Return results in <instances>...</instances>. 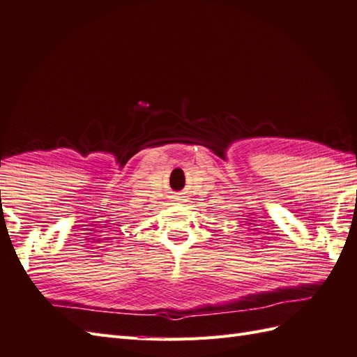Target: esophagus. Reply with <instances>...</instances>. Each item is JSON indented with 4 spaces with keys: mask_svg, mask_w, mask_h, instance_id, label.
<instances>
[{
    "mask_svg": "<svg viewBox=\"0 0 357 357\" xmlns=\"http://www.w3.org/2000/svg\"><path fill=\"white\" fill-rule=\"evenodd\" d=\"M173 199H175V202H179V200H181V196H175Z\"/></svg>",
    "mask_w": 357,
    "mask_h": 357,
    "instance_id": "obj_1",
    "label": "esophagus"
}]
</instances>
